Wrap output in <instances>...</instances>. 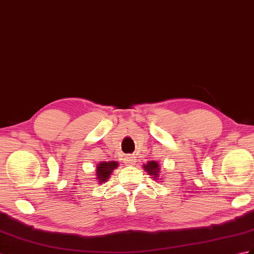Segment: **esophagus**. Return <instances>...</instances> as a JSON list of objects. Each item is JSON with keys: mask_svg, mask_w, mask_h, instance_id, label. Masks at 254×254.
Here are the masks:
<instances>
[{"mask_svg": "<svg viewBox=\"0 0 254 254\" xmlns=\"http://www.w3.org/2000/svg\"><path fill=\"white\" fill-rule=\"evenodd\" d=\"M135 162H136V159L132 156H128L125 159V163L127 164V166H134Z\"/></svg>", "mask_w": 254, "mask_h": 254, "instance_id": "1", "label": "esophagus"}]
</instances>
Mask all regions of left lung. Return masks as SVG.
Returning <instances> with one entry per match:
<instances>
[{
  "label": "left lung",
  "mask_w": 254,
  "mask_h": 254,
  "mask_svg": "<svg viewBox=\"0 0 254 254\" xmlns=\"http://www.w3.org/2000/svg\"><path fill=\"white\" fill-rule=\"evenodd\" d=\"M143 169L150 176H152V179H155L156 181H159V176H160V167H159V163L157 161H155V160L148 161L146 164H143ZM160 181H161V179H160Z\"/></svg>",
  "instance_id": "left-lung-1"
}]
</instances>
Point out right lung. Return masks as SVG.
Returning <instances> with one entry per match:
<instances>
[{
    "label": "right lung",
    "mask_w": 254,
    "mask_h": 254,
    "mask_svg": "<svg viewBox=\"0 0 254 254\" xmlns=\"http://www.w3.org/2000/svg\"><path fill=\"white\" fill-rule=\"evenodd\" d=\"M119 163L117 161H103L99 162L96 166V170H95V179L98 182V184H103V183L107 182L108 179L110 178L111 173L115 169L118 168Z\"/></svg>",
    "instance_id": "1"
}]
</instances>
